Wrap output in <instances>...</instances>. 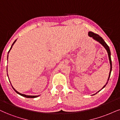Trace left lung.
<instances>
[{"label": "left lung", "mask_w": 120, "mask_h": 120, "mask_svg": "<svg viewBox=\"0 0 120 120\" xmlns=\"http://www.w3.org/2000/svg\"><path fill=\"white\" fill-rule=\"evenodd\" d=\"M88 35H89L90 37H92L94 40L97 41V42L100 43H101L102 45L103 46L105 47V48L106 49V51H107V52L108 56H109V60H110V67H110V73H109V78H108V81H109V78H110V75H111V71H112V62H111V52H110V48H109V47L108 46L107 44H106V43L105 42V41L103 39V38H102L101 37H100V35L94 33L92 32H88ZM107 83H106V84H107ZM105 86H106V85H105L102 88H104V87ZM100 91H99L98 92H100Z\"/></svg>", "instance_id": "left-lung-1"}]
</instances>
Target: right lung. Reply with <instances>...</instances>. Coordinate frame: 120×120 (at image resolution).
I'll return each mask as SVG.
<instances>
[{
    "label": "right lung",
    "mask_w": 120,
    "mask_h": 120,
    "mask_svg": "<svg viewBox=\"0 0 120 120\" xmlns=\"http://www.w3.org/2000/svg\"><path fill=\"white\" fill-rule=\"evenodd\" d=\"M16 41H17V40H15V41H14V42H13V43L12 44V45H11V47H10V49H9V52H8V53H9V52H10V49H11V48H12V47H13V44H14V43H15V42H16ZM12 87H13V86H12ZM13 89H14V90L18 94H20V96H23V97H26V98H35V97H38V96H28V95H26V94H20V93H19V92H18V91H16L14 89V88H13Z\"/></svg>",
    "instance_id": "right-lung-1"
}]
</instances>
